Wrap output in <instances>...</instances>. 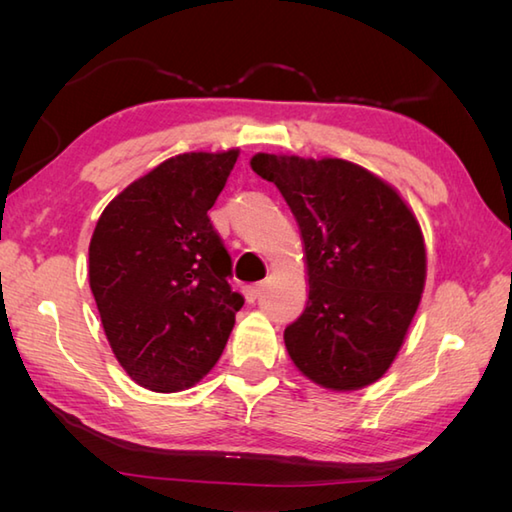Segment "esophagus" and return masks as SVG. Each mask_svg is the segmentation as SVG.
I'll return each instance as SVG.
<instances>
[{
    "label": "esophagus",
    "mask_w": 512,
    "mask_h": 512,
    "mask_svg": "<svg viewBox=\"0 0 512 512\" xmlns=\"http://www.w3.org/2000/svg\"><path fill=\"white\" fill-rule=\"evenodd\" d=\"M262 284H253V286H246L244 288V297L248 303H255L259 299V292H262Z\"/></svg>",
    "instance_id": "1"
}]
</instances>
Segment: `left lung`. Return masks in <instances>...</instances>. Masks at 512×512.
Masks as SVG:
<instances>
[{"label": "left lung", "instance_id": "left-lung-1", "mask_svg": "<svg viewBox=\"0 0 512 512\" xmlns=\"http://www.w3.org/2000/svg\"><path fill=\"white\" fill-rule=\"evenodd\" d=\"M299 224L308 301L284 332L292 363L332 391L376 383L416 314L427 248L411 206L389 182L341 158L255 154Z\"/></svg>", "mask_w": 512, "mask_h": 512}]
</instances>
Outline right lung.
<instances>
[{"label":"right lung","mask_w":512,"mask_h":512,"mask_svg":"<svg viewBox=\"0 0 512 512\" xmlns=\"http://www.w3.org/2000/svg\"><path fill=\"white\" fill-rule=\"evenodd\" d=\"M239 149L160 162L105 206L90 239V288L118 363L173 394L211 372L235 325L231 255L209 220Z\"/></svg>","instance_id":"right-lung-1"}]
</instances>
